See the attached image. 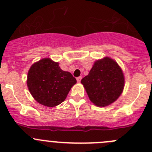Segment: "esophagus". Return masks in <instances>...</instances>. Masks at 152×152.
I'll use <instances>...</instances> for the list:
<instances>
[{
	"instance_id": "1",
	"label": "esophagus",
	"mask_w": 152,
	"mask_h": 152,
	"mask_svg": "<svg viewBox=\"0 0 152 152\" xmlns=\"http://www.w3.org/2000/svg\"><path fill=\"white\" fill-rule=\"evenodd\" d=\"M81 79H82V77H77V81L78 83L80 82Z\"/></svg>"
}]
</instances>
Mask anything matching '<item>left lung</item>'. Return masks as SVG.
<instances>
[{
	"instance_id": "obj_1",
	"label": "left lung",
	"mask_w": 152,
	"mask_h": 152,
	"mask_svg": "<svg viewBox=\"0 0 152 152\" xmlns=\"http://www.w3.org/2000/svg\"><path fill=\"white\" fill-rule=\"evenodd\" d=\"M89 100L98 107L116 101L124 91V72L115 60L105 57L94 63L87 76L81 80Z\"/></svg>"
}]
</instances>
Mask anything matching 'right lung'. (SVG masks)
Here are the masks:
<instances>
[{
  "label": "right lung",
  "mask_w": 152,
  "mask_h": 152,
  "mask_svg": "<svg viewBox=\"0 0 152 152\" xmlns=\"http://www.w3.org/2000/svg\"><path fill=\"white\" fill-rule=\"evenodd\" d=\"M76 83L71 73L63 71L59 63L49 58L33 64L27 75V86L31 96L47 107H55L64 102Z\"/></svg>",
  "instance_id": "obj_1"
}]
</instances>
